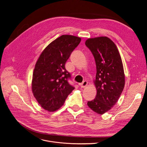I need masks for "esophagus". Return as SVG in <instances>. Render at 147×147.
Listing matches in <instances>:
<instances>
[{"instance_id":"34e87169","label":"esophagus","mask_w":147,"mask_h":147,"mask_svg":"<svg viewBox=\"0 0 147 147\" xmlns=\"http://www.w3.org/2000/svg\"><path fill=\"white\" fill-rule=\"evenodd\" d=\"M87 85H88V82H87V81H86V80L84 81V82H83L82 84H79L81 88H85V87L87 86Z\"/></svg>"}]
</instances>
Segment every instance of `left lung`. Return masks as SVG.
Instances as JSON below:
<instances>
[{
  "mask_svg": "<svg viewBox=\"0 0 147 147\" xmlns=\"http://www.w3.org/2000/svg\"><path fill=\"white\" fill-rule=\"evenodd\" d=\"M85 45L92 52L96 66L97 94L87 104L93 111L103 115L115 105L124 87L121 58L115 44L107 37L89 38Z\"/></svg>",
  "mask_w": 147,
  "mask_h": 147,
  "instance_id": "left-lung-1",
  "label": "left lung"
}]
</instances>
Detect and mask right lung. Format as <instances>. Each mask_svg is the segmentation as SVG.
Instances as JSON below:
<instances>
[{
  "instance_id": "add662e5",
  "label": "right lung",
  "mask_w": 147,
  "mask_h": 147,
  "mask_svg": "<svg viewBox=\"0 0 147 147\" xmlns=\"http://www.w3.org/2000/svg\"><path fill=\"white\" fill-rule=\"evenodd\" d=\"M80 41L78 37L62 35L49 44L38 58L32 75V92L44 109L57 110L75 89L68 82L71 75L65 65Z\"/></svg>"
}]
</instances>
